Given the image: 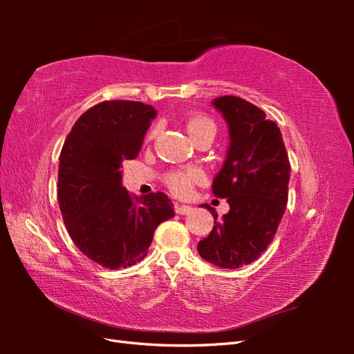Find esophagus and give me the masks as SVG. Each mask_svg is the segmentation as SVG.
Instances as JSON below:
<instances>
[{"label": "esophagus", "instance_id": "esophagus-1", "mask_svg": "<svg viewBox=\"0 0 354 354\" xmlns=\"http://www.w3.org/2000/svg\"><path fill=\"white\" fill-rule=\"evenodd\" d=\"M192 207L190 205H179V204H175V212L178 214H189L192 213Z\"/></svg>", "mask_w": 354, "mask_h": 354}]
</instances>
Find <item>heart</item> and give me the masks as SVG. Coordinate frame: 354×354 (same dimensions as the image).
<instances>
[{"instance_id": "obj_1", "label": "heart", "mask_w": 354, "mask_h": 354, "mask_svg": "<svg viewBox=\"0 0 354 354\" xmlns=\"http://www.w3.org/2000/svg\"><path fill=\"white\" fill-rule=\"evenodd\" d=\"M158 129L150 131L149 138H153ZM187 132H189L193 141L196 142L202 138H214L216 135V123L207 115H193L187 122ZM204 179V173L198 169H183V170H173L169 171L164 178L165 185L169 190L176 194V196H187L192 193L194 184L201 183Z\"/></svg>"}]
</instances>
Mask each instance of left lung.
<instances>
[{
	"mask_svg": "<svg viewBox=\"0 0 354 354\" xmlns=\"http://www.w3.org/2000/svg\"><path fill=\"white\" fill-rule=\"evenodd\" d=\"M230 127V149L213 181L216 198L230 212L214 217L208 237L198 243L204 260L225 269L250 265L266 251L281 222L289 194L290 162L280 127L265 111L236 95L213 100Z\"/></svg>",
	"mask_w": 354,
	"mask_h": 354,
	"instance_id": "1",
	"label": "left lung"
}]
</instances>
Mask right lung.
<instances>
[{
    "label": "right lung",
    "instance_id": "right-lung-1",
    "mask_svg": "<svg viewBox=\"0 0 354 354\" xmlns=\"http://www.w3.org/2000/svg\"><path fill=\"white\" fill-rule=\"evenodd\" d=\"M156 111L131 100H106L79 117L61 150L57 199L71 240L106 269L147 255L156 227L175 216L162 192L145 198L122 187L124 160L137 158Z\"/></svg>",
    "mask_w": 354,
    "mask_h": 354
}]
</instances>
